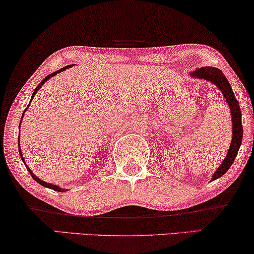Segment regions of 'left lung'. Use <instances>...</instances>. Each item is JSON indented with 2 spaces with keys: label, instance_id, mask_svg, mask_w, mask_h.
<instances>
[{
  "label": "left lung",
  "instance_id": "obj_1",
  "mask_svg": "<svg viewBox=\"0 0 254 254\" xmlns=\"http://www.w3.org/2000/svg\"><path fill=\"white\" fill-rule=\"evenodd\" d=\"M189 75L195 79H202V80H206L209 83L215 85V86L220 91V93L224 97V99L228 103V106L230 107V113H231V121H232V136H231V144L226 153L225 159L220 166L215 170L212 174V177L210 181H215L219 177H222L224 174L230 169L232 166L233 161L237 157L238 150L240 148L243 141V125H242V112H240L239 103L237 101L233 93L231 85H230L229 80L226 79L225 75L222 73V71L217 67L212 66H203L196 68L195 71L189 72Z\"/></svg>",
  "mask_w": 254,
  "mask_h": 254
}]
</instances>
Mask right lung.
<instances>
[{"label":"right lung","instance_id":"1","mask_svg":"<svg viewBox=\"0 0 254 254\" xmlns=\"http://www.w3.org/2000/svg\"><path fill=\"white\" fill-rule=\"evenodd\" d=\"M71 66H72V65H67V66H64V67H63V68H61V70H57V71H56V72H54V73L49 74V75H47V77H45L44 79H43V80L41 81V83H39V84H38V86L35 88V91H34V93H32V95H31V99H30V103H29V105H28V107H29V106H30V104H31L32 99H34V97H35V95H36V93H37V92H38V90H39V88H41V87L43 86V85H44V83H45V81H48V80H49V79H50V78H52V77H55V75H56V74H57V73H61V72H63V71H65V70H66V68H68V67H71ZM28 107H26V108H25V110H24V112H23V114H22V118H21V123H19V125H18V129H19V128H21L22 119H23V117H24V113H25V111H26V110H28ZM18 151H19V155H21V160L23 161V163H24V164H25L26 169H28V171H29V173H30V175L32 176V179H34V180L36 181V182H37V183H39V184H41V186H43V187H45V188H50V189H52V190H56V191H59V192H65V191H67V189H65V188H61V187L56 186V184H51V183H48V182H45V181H42L41 179H38V177H37V176H36L34 173H32V171H31V169H30V168H29V167H28V164H26V163H25V161H24V159H23V155H22V150H21V144H19V136H18Z\"/></svg>","mask_w":254,"mask_h":254}]
</instances>
